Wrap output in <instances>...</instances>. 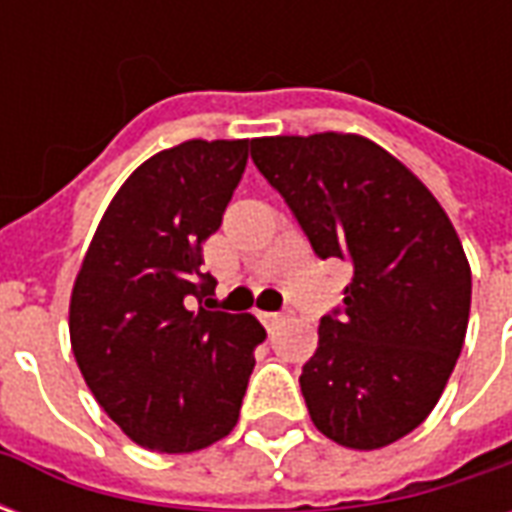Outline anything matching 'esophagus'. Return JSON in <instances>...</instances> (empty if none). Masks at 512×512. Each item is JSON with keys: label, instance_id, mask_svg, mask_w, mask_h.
I'll return each mask as SVG.
<instances>
[{"label": "esophagus", "instance_id": "obj_1", "mask_svg": "<svg viewBox=\"0 0 512 512\" xmlns=\"http://www.w3.org/2000/svg\"><path fill=\"white\" fill-rule=\"evenodd\" d=\"M288 312L290 310H285V312H260V321L266 323V329H277L279 323L288 318Z\"/></svg>", "mask_w": 512, "mask_h": 512}]
</instances>
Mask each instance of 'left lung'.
I'll use <instances>...</instances> for the list:
<instances>
[{
  "label": "left lung",
  "instance_id": "1",
  "mask_svg": "<svg viewBox=\"0 0 512 512\" xmlns=\"http://www.w3.org/2000/svg\"><path fill=\"white\" fill-rule=\"evenodd\" d=\"M249 147L315 255L351 263L343 310L321 318L301 367L312 422L343 447L381 450L428 419L461 356L472 307L461 238L428 186L367 136Z\"/></svg>",
  "mask_w": 512,
  "mask_h": 512
}]
</instances>
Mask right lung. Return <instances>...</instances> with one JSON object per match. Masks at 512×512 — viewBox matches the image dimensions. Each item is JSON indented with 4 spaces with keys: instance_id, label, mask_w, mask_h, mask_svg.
I'll use <instances>...</instances> for the list:
<instances>
[{
    "instance_id": "right-lung-1",
    "label": "right lung",
    "mask_w": 512,
    "mask_h": 512,
    "mask_svg": "<svg viewBox=\"0 0 512 512\" xmlns=\"http://www.w3.org/2000/svg\"><path fill=\"white\" fill-rule=\"evenodd\" d=\"M249 139H189L128 175L98 222L71 293V348L90 392L139 447L183 455L238 422L266 329L255 315L194 308L211 238Z\"/></svg>"
}]
</instances>
